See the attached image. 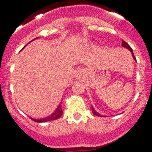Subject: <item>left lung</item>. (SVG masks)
I'll return each instance as SVG.
<instances>
[{"mask_svg": "<svg viewBox=\"0 0 152 152\" xmlns=\"http://www.w3.org/2000/svg\"><path fill=\"white\" fill-rule=\"evenodd\" d=\"M122 46L125 47V48H126V49H128L129 50L130 52H131L132 55V56H133V58H134V59L136 60V59H135V56H134V54H133V52H132V48L129 46V44L127 43V42H126L123 41V42H122ZM91 108H92V113H94V114L95 116H102V115H100V113H96V111L94 110V109L93 108V107H91Z\"/></svg>", "mask_w": 152, "mask_h": 152, "instance_id": "8db88e82", "label": "left lung"}]
</instances>
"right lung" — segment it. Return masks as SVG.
I'll return each mask as SVG.
<instances>
[{
	"label": "right lung",
	"mask_w": 152,
	"mask_h": 152,
	"mask_svg": "<svg viewBox=\"0 0 152 152\" xmlns=\"http://www.w3.org/2000/svg\"><path fill=\"white\" fill-rule=\"evenodd\" d=\"M32 41H33V40H32ZM62 113H63V111L62 110H61V103H60L59 106H58V108L56 109V110L55 111V112L53 113L51 116H48V117L45 118V119H33V118H31V119L33 120V121L36 122V123H44V122L52 121V120H56V119H58V118H60V116L62 115Z\"/></svg>",
	"instance_id": "1"
}]
</instances>
